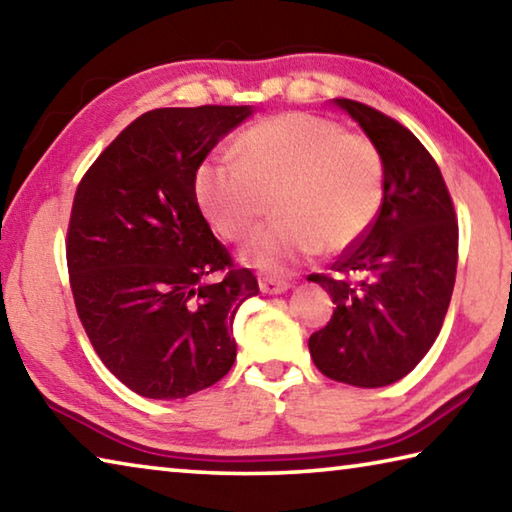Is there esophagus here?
<instances>
[{
	"mask_svg": "<svg viewBox=\"0 0 512 512\" xmlns=\"http://www.w3.org/2000/svg\"><path fill=\"white\" fill-rule=\"evenodd\" d=\"M291 287L287 280H277V277H259V289L268 296H277V293H284Z\"/></svg>",
	"mask_w": 512,
	"mask_h": 512,
	"instance_id": "obj_1",
	"label": "esophagus"
}]
</instances>
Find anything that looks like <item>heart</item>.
Segmentation results:
<instances>
[{
    "label": "heart",
    "mask_w": 512,
    "mask_h": 512,
    "mask_svg": "<svg viewBox=\"0 0 512 512\" xmlns=\"http://www.w3.org/2000/svg\"><path fill=\"white\" fill-rule=\"evenodd\" d=\"M235 155L198 164L194 194L225 241H246L275 201L277 221L241 250L246 264L284 273L320 253H343L366 235L384 203L377 144L332 119L284 112L257 121Z\"/></svg>",
    "instance_id": "obj_1"
}]
</instances>
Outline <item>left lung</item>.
Returning a JSON list of instances; mask_svg holds the SVG:
<instances>
[{
    "label": "left lung",
    "mask_w": 512,
    "mask_h": 512,
    "mask_svg": "<svg viewBox=\"0 0 512 512\" xmlns=\"http://www.w3.org/2000/svg\"><path fill=\"white\" fill-rule=\"evenodd\" d=\"M384 158V203L375 223L332 264L311 273L334 302L309 336L325 377L379 388L418 366L443 327L458 264V221L436 160L400 121L352 99H334Z\"/></svg>",
    "instance_id": "left-lung-1"
}]
</instances>
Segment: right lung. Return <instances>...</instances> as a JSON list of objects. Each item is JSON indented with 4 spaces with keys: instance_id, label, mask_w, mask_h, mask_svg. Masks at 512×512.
I'll return each mask as SVG.
<instances>
[{
    "instance_id": "right-lung-1",
    "label": "right lung",
    "mask_w": 512,
    "mask_h": 512,
    "mask_svg": "<svg viewBox=\"0 0 512 512\" xmlns=\"http://www.w3.org/2000/svg\"><path fill=\"white\" fill-rule=\"evenodd\" d=\"M250 112H144L76 187L65 241L74 305L99 359L142 397L194 395L235 363L232 320L259 287L212 235L194 173Z\"/></svg>"
}]
</instances>
